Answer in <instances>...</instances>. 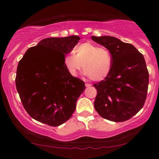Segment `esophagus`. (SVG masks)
<instances>
[{
  "instance_id": "esophagus-1",
  "label": "esophagus",
  "mask_w": 159,
  "mask_h": 159,
  "mask_svg": "<svg viewBox=\"0 0 159 159\" xmlns=\"http://www.w3.org/2000/svg\"><path fill=\"white\" fill-rule=\"evenodd\" d=\"M85 86L87 87V88H88V87H90L91 84H89V83H85Z\"/></svg>"
}]
</instances>
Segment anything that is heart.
<instances>
[{
	"label": "heart",
	"instance_id": "1",
	"mask_svg": "<svg viewBox=\"0 0 159 159\" xmlns=\"http://www.w3.org/2000/svg\"><path fill=\"white\" fill-rule=\"evenodd\" d=\"M75 54H66L64 64L71 75L76 76L83 67L84 74L93 81L106 79L112 68V57L106 48L90 42L77 45L74 49Z\"/></svg>",
	"mask_w": 159,
	"mask_h": 159
}]
</instances>
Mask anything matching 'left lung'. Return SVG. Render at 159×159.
<instances>
[{
  "label": "left lung",
  "mask_w": 159,
  "mask_h": 159,
  "mask_svg": "<svg viewBox=\"0 0 159 159\" xmlns=\"http://www.w3.org/2000/svg\"><path fill=\"white\" fill-rule=\"evenodd\" d=\"M91 38L106 48L112 57L109 75L93 84L97 90L95 110L108 120L127 121L143 108L146 100L149 74L145 58L133 45L114 37Z\"/></svg>",
  "instance_id": "left-lung-1"
}]
</instances>
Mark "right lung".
Listing matches in <instances>:
<instances>
[{"label":"right lung","mask_w":159,"mask_h":159,"mask_svg":"<svg viewBox=\"0 0 159 159\" xmlns=\"http://www.w3.org/2000/svg\"><path fill=\"white\" fill-rule=\"evenodd\" d=\"M79 40L77 35L43 39L19 61L16 90L26 111L35 120L57 127L75 111L85 85L69 72L64 58Z\"/></svg>","instance_id":"add662e5"}]
</instances>
